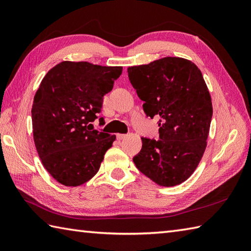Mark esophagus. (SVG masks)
Returning <instances> with one entry per match:
<instances>
[{
    "label": "esophagus",
    "instance_id": "obj_1",
    "mask_svg": "<svg viewBox=\"0 0 251 251\" xmlns=\"http://www.w3.org/2000/svg\"><path fill=\"white\" fill-rule=\"evenodd\" d=\"M126 136H127V135H124V134H117V135H116V138H117V139H119V140H122V139H124V138H126Z\"/></svg>",
    "mask_w": 251,
    "mask_h": 251
}]
</instances>
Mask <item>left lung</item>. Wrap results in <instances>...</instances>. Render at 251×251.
Returning <instances> with one entry per match:
<instances>
[{"label": "left lung", "mask_w": 251, "mask_h": 251, "mask_svg": "<svg viewBox=\"0 0 251 251\" xmlns=\"http://www.w3.org/2000/svg\"><path fill=\"white\" fill-rule=\"evenodd\" d=\"M147 116L158 120V140L142 137L136 167L163 186L183 182L204 154L212 117L211 98L193 62L166 57L127 69Z\"/></svg>", "instance_id": "8db88e82"}]
</instances>
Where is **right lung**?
<instances>
[{"label": "right lung", "instance_id": "obj_1", "mask_svg": "<svg viewBox=\"0 0 251 251\" xmlns=\"http://www.w3.org/2000/svg\"><path fill=\"white\" fill-rule=\"evenodd\" d=\"M122 67L62 61L47 72L34 96L32 126L37 153L58 182L77 186L100 168L115 135L95 129L103 96L113 88Z\"/></svg>", "mask_w": 251, "mask_h": 251}]
</instances>
